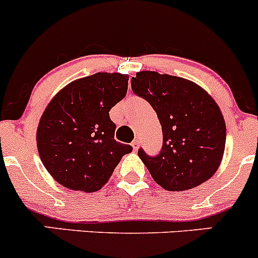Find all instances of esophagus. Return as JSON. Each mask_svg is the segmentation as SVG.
Instances as JSON below:
<instances>
[{"label":"esophagus","mask_w":258,"mask_h":258,"mask_svg":"<svg viewBox=\"0 0 258 258\" xmlns=\"http://www.w3.org/2000/svg\"><path fill=\"white\" fill-rule=\"evenodd\" d=\"M139 145H140V141L137 139L134 140V141H132V144H131V146L134 147L135 151H137V148H139Z\"/></svg>","instance_id":"obj_1"}]
</instances>
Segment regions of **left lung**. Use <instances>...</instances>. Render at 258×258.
Masks as SVG:
<instances>
[{"label":"left lung","mask_w":258,"mask_h":258,"mask_svg":"<svg viewBox=\"0 0 258 258\" xmlns=\"http://www.w3.org/2000/svg\"><path fill=\"white\" fill-rule=\"evenodd\" d=\"M132 91L145 98L162 126L160 155L139 157L152 178L167 191H186L216 173L226 145V123L220 107L206 90L182 77L140 71Z\"/></svg>","instance_id":"8db88e82"}]
</instances>
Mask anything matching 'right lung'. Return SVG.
<instances>
[{"instance_id":"add662e5","label":"right lung","mask_w":258,"mask_h":258,"mask_svg":"<svg viewBox=\"0 0 258 258\" xmlns=\"http://www.w3.org/2000/svg\"><path fill=\"white\" fill-rule=\"evenodd\" d=\"M127 75L97 72L64 86L40 118L36 141L41 161L56 182L95 192L112 176L130 145L114 140L110 110L126 96Z\"/></svg>"}]
</instances>
